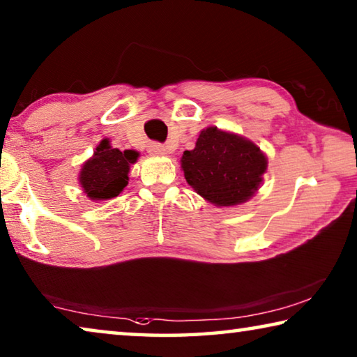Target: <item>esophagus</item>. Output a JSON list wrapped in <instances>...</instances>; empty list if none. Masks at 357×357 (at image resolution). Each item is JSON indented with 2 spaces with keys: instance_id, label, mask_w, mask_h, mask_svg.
Returning <instances> with one entry per match:
<instances>
[{
  "instance_id": "34e87169",
  "label": "esophagus",
  "mask_w": 357,
  "mask_h": 357,
  "mask_svg": "<svg viewBox=\"0 0 357 357\" xmlns=\"http://www.w3.org/2000/svg\"><path fill=\"white\" fill-rule=\"evenodd\" d=\"M148 151L154 155H165L167 154V148L160 143H151Z\"/></svg>"
}]
</instances>
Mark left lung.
<instances>
[{"mask_svg":"<svg viewBox=\"0 0 357 357\" xmlns=\"http://www.w3.org/2000/svg\"><path fill=\"white\" fill-rule=\"evenodd\" d=\"M267 167V155L256 143L218 127L203 128L195 148L181 157L188 184L219 208L241 205L254 197Z\"/></svg>","mask_w":357,"mask_h":357,"instance_id":"8db88e82","label":"left lung"}]
</instances>
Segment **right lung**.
Segmentation results:
<instances>
[{"instance_id": "obj_1", "label": "right lung", "mask_w": 357, "mask_h": 357, "mask_svg": "<svg viewBox=\"0 0 357 357\" xmlns=\"http://www.w3.org/2000/svg\"><path fill=\"white\" fill-rule=\"evenodd\" d=\"M139 152L112 148L109 139L100 141L93 155L82 163L79 184L90 200L103 202L117 197L128 184L130 167L137 163Z\"/></svg>"}]
</instances>
